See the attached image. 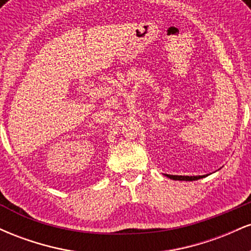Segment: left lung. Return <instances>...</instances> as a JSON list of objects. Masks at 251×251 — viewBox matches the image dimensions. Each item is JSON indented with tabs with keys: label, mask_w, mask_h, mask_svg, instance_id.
Returning a JSON list of instances; mask_svg holds the SVG:
<instances>
[{
	"label": "left lung",
	"mask_w": 251,
	"mask_h": 251,
	"mask_svg": "<svg viewBox=\"0 0 251 251\" xmlns=\"http://www.w3.org/2000/svg\"><path fill=\"white\" fill-rule=\"evenodd\" d=\"M166 177H169L170 179L174 180H186V181H191V180H197L201 179V178L206 177L208 175H203V176H174V175H165Z\"/></svg>",
	"instance_id": "8db88e82"
}]
</instances>
